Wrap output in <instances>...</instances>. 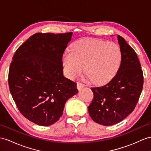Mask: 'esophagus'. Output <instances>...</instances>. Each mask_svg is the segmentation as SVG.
Wrapping results in <instances>:
<instances>
[{"instance_id": "1", "label": "esophagus", "mask_w": 151, "mask_h": 151, "mask_svg": "<svg viewBox=\"0 0 151 151\" xmlns=\"http://www.w3.org/2000/svg\"><path fill=\"white\" fill-rule=\"evenodd\" d=\"M76 86H77V88H78V89L80 91V90L82 89V88H83L85 86H84V85H83V83H82L77 82V85H76Z\"/></svg>"}]
</instances>
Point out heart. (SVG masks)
Listing matches in <instances>:
<instances>
[{
	"label": "heart",
	"instance_id": "b5f03b06",
	"mask_svg": "<svg viewBox=\"0 0 151 151\" xmlns=\"http://www.w3.org/2000/svg\"><path fill=\"white\" fill-rule=\"evenodd\" d=\"M121 59L119 46L112 42L83 40L73 44L71 50L63 55L65 75L73 79L84 70L91 82L102 84L109 81L117 71Z\"/></svg>",
	"mask_w": 151,
	"mask_h": 151
}]
</instances>
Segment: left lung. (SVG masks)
Here are the masks:
<instances>
[{
    "mask_svg": "<svg viewBox=\"0 0 151 151\" xmlns=\"http://www.w3.org/2000/svg\"><path fill=\"white\" fill-rule=\"evenodd\" d=\"M117 40L121 62L117 74L104 86L91 88L94 98L88 106L92 120L106 126L120 122L132 112L144 84L136 52L122 37L117 36Z\"/></svg>",
    "mask_w": 151,
    "mask_h": 151,
    "instance_id": "1",
    "label": "left lung"
}]
</instances>
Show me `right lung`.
Returning a JSON list of instances; mask_svg holds the SVG:
<instances>
[{
	"label": "right lung",
	"mask_w": 151,
	"mask_h": 151,
	"mask_svg": "<svg viewBox=\"0 0 151 151\" xmlns=\"http://www.w3.org/2000/svg\"><path fill=\"white\" fill-rule=\"evenodd\" d=\"M73 32L36 33L15 52L8 83L18 110L30 121L53 124L68 99L78 93L76 83L63 75V55Z\"/></svg>",
	"instance_id": "add662e5"
}]
</instances>
